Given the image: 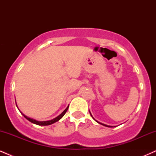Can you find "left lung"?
<instances>
[{"mask_svg":"<svg viewBox=\"0 0 156 156\" xmlns=\"http://www.w3.org/2000/svg\"><path fill=\"white\" fill-rule=\"evenodd\" d=\"M89 113H90V112H89ZM90 114H91V116H92V117L93 118V117H92V114H91L90 113ZM93 119H94V118H93ZM94 120H95V119H94ZM97 122H98L99 123V124H101V125H104V126H105V127H108V128H112V126H110V125H105V124H103V123H101V122H98L97 120H95Z\"/></svg>","mask_w":156,"mask_h":156,"instance_id":"obj_1","label":"left lung"}]
</instances>
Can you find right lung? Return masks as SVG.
Here are the masks:
<instances>
[{
    "instance_id": "add662e5",
    "label": "right lung",
    "mask_w": 156,
    "mask_h": 156,
    "mask_svg": "<svg viewBox=\"0 0 156 156\" xmlns=\"http://www.w3.org/2000/svg\"><path fill=\"white\" fill-rule=\"evenodd\" d=\"M16 105H17V103H16ZM68 108H69V106H67V108H66L65 110H64V112L60 114V115H58L57 117H55V118H54V119H51V120H49V121H37V120H36V119H31V118L28 117H27V116L25 115V114H23V113H21V114H22L24 116V117L26 118V119H28V121L34 123V124L38 125H49L53 124V123L55 122L58 121V120H59V119H62V118L63 117V116L64 115V114H65V113L67 112Z\"/></svg>"
}]
</instances>
